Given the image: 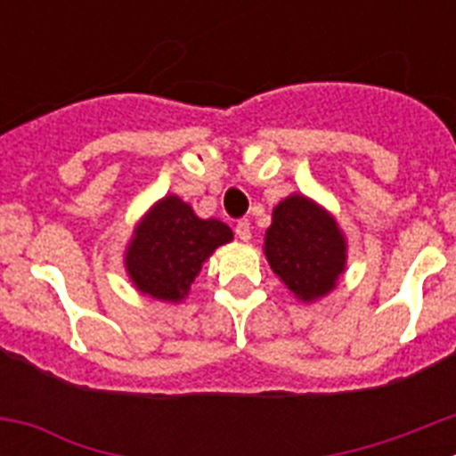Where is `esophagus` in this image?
Returning a JSON list of instances; mask_svg holds the SVG:
<instances>
[{"label":"esophagus","instance_id":"obj_1","mask_svg":"<svg viewBox=\"0 0 456 456\" xmlns=\"http://www.w3.org/2000/svg\"><path fill=\"white\" fill-rule=\"evenodd\" d=\"M235 232H237V237H240L241 241L251 240V224H248V219H240V221H237Z\"/></svg>","mask_w":456,"mask_h":456}]
</instances>
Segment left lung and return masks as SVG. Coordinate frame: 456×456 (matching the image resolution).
I'll return each mask as SVG.
<instances>
[{"mask_svg":"<svg viewBox=\"0 0 456 456\" xmlns=\"http://www.w3.org/2000/svg\"><path fill=\"white\" fill-rule=\"evenodd\" d=\"M263 251L281 283L304 304L329 297L347 272V237L340 224L304 193H289L273 208Z\"/></svg>","mask_w":456,"mask_h":456,"instance_id":"1","label":"left lung"}]
</instances>
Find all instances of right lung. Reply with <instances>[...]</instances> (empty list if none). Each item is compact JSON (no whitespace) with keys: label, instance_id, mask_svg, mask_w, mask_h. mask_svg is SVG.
I'll use <instances>...</instances> for the list:
<instances>
[{"label":"right lung","instance_id":"add662e5","mask_svg":"<svg viewBox=\"0 0 456 456\" xmlns=\"http://www.w3.org/2000/svg\"><path fill=\"white\" fill-rule=\"evenodd\" d=\"M232 231L219 219H200L175 193L152 203L136 221L123 265L136 292L164 304L187 299L200 267Z\"/></svg>","mask_w":456,"mask_h":456}]
</instances>
